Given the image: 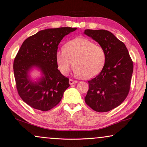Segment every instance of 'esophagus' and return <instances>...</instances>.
<instances>
[{"label": "esophagus", "instance_id": "1", "mask_svg": "<svg viewBox=\"0 0 147 147\" xmlns=\"http://www.w3.org/2000/svg\"><path fill=\"white\" fill-rule=\"evenodd\" d=\"M69 82L70 85H73V84H75V83H77V81H76V80H74L70 79L69 81Z\"/></svg>", "mask_w": 147, "mask_h": 147}]
</instances>
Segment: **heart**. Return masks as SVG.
<instances>
[{
  "mask_svg": "<svg viewBox=\"0 0 147 147\" xmlns=\"http://www.w3.org/2000/svg\"><path fill=\"white\" fill-rule=\"evenodd\" d=\"M55 59L59 69L64 75L69 74L74 64L77 76L90 79L102 70L106 54L101 45L87 38H76L65 43L64 49L57 51Z\"/></svg>",
  "mask_w": 147,
  "mask_h": 147,
  "instance_id": "1",
  "label": "heart"
}]
</instances>
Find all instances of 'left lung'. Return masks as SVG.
Masks as SVG:
<instances>
[{
  "label": "left lung",
  "instance_id": "left-lung-1",
  "mask_svg": "<svg viewBox=\"0 0 147 147\" xmlns=\"http://www.w3.org/2000/svg\"><path fill=\"white\" fill-rule=\"evenodd\" d=\"M84 33L104 49L106 61L97 76L88 81L85 101L99 112L111 111L124 102L128 95L133 62L123 42L104 30H85Z\"/></svg>",
  "mask_w": 147,
  "mask_h": 147
}]
</instances>
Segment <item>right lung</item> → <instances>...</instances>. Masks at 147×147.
Instances as JSON below:
<instances>
[{"label":"right lung","mask_w":147,"mask_h":147,"mask_svg":"<svg viewBox=\"0 0 147 147\" xmlns=\"http://www.w3.org/2000/svg\"><path fill=\"white\" fill-rule=\"evenodd\" d=\"M76 28L71 27L41 30L23 42L15 57L13 69L18 94L33 109L47 111L61 102L69 86V78L58 69L55 54L64 37ZM36 67L43 76L32 82L28 73Z\"/></svg>","instance_id":"add662e5"}]
</instances>
